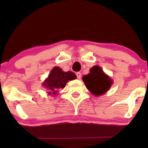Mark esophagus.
<instances>
[{"instance_id":"34e87169","label":"esophagus","mask_w":148,"mask_h":148,"mask_svg":"<svg viewBox=\"0 0 148 148\" xmlns=\"http://www.w3.org/2000/svg\"><path fill=\"white\" fill-rule=\"evenodd\" d=\"M76 76H77V79H81V73H80L79 72H76Z\"/></svg>"}]
</instances>
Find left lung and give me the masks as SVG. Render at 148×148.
Returning a JSON list of instances; mask_svg holds the SVG:
<instances>
[{"label": "left lung", "mask_w": 148, "mask_h": 148, "mask_svg": "<svg viewBox=\"0 0 148 148\" xmlns=\"http://www.w3.org/2000/svg\"><path fill=\"white\" fill-rule=\"evenodd\" d=\"M87 89L92 95L100 96L104 94L111 88L113 81L103 72L99 66H93L90 73L82 78Z\"/></svg>", "instance_id": "8db88e82"}]
</instances>
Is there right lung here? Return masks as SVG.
<instances>
[{"instance_id":"right-lung-1","label":"right lung","mask_w":148,"mask_h":148,"mask_svg":"<svg viewBox=\"0 0 148 148\" xmlns=\"http://www.w3.org/2000/svg\"><path fill=\"white\" fill-rule=\"evenodd\" d=\"M76 76L74 72L69 71L64 72L58 67H55L51 71L48 78L45 79L42 86L47 88L49 95H57L58 90L64 88L69 81L76 79Z\"/></svg>"}]
</instances>
